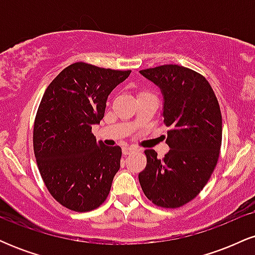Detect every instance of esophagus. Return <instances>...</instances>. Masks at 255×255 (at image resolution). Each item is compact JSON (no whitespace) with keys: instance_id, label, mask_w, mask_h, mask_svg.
Returning <instances> with one entry per match:
<instances>
[{"instance_id":"34e87169","label":"esophagus","mask_w":255,"mask_h":255,"mask_svg":"<svg viewBox=\"0 0 255 255\" xmlns=\"http://www.w3.org/2000/svg\"><path fill=\"white\" fill-rule=\"evenodd\" d=\"M134 151H135V148H134V147H128V146H126V147L122 148V152H124L125 156H127V154H130L131 152H134Z\"/></svg>"}]
</instances>
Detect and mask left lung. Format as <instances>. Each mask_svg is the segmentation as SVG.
Returning a JSON list of instances; mask_svg holds the SVG:
<instances>
[{
	"mask_svg": "<svg viewBox=\"0 0 255 255\" xmlns=\"http://www.w3.org/2000/svg\"><path fill=\"white\" fill-rule=\"evenodd\" d=\"M160 89L163 118L170 127L168 153L146 150L147 164L139 182L148 200L176 209L189 203L211 177L222 145V114L211 85L199 73L164 64L140 71Z\"/></svg>",
	"mask_w": 255,
	"mask_h": 255,
	"instance_id": "1",
	"label": "left lung"
}]
</instances>
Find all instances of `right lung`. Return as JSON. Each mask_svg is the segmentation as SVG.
Returning a JSON list of instances; mask_svg holds the SVG:
<instances>
[{
    "label": "right lung",
    "mask_w": 255,
    "mask_h": 255,
    "mask_svg": "<svg viewBox=\"0 0 255 255\" xmlns=\"http://www.w3.org/2000/svg\"><path fill=\"white\" fill-rule=\"evenodd\" d=\"M129 74L77 62L44 92L34 120V156L48 191L67 209L91 211L109 194L122 151L97 141L92 126L104 118L111 91Z\"/></svg>",
    "instance_id": "obj_1"
}]
</instances>
